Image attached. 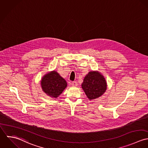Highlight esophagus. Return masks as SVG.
Instances as JSON below:
<instances>
[{
  "label": "esophagus",
  "mask_w": 148,
  "mask_h": 148,
  "mask_svg": "<svg viewBox=\"0 0 148 148\" xmlns=\"http://www.w3.org/2000/svg\"><path fill=\"white\" fill-rule=\"evenodd\" d=\"M71 85H72L73 86L76 87V86H78V84H77V82H75V81H73V82H71Z\"/></svg>",
  "instance_id": "esophagus-1"
}]
</instances>
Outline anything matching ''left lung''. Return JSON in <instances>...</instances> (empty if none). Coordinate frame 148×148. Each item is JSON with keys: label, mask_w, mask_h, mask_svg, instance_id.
I'll use <instances>...</instances> for the list:
<instances>
[{"label": "left lung", "mask_w": 148, "mask_h": 148, "mask_svg": "<svg viewBox=\"0 0 148 148\" xmlns=\"http://www.w3.org/2000/svg\"><path fill=\"white\" fill-rule=\"evenodd\" d=\"M82 88L90 101L101 97L107 89L104 76L98 71H91L84 79Z\"/></svg>", "instance_id": "1"}]
</instances>
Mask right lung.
<instances>
[{"mask_svg":"<svg viewBox=\"0 0 148 148\" xmlns=\"http://www.w3.org/2000/svg\"><path fill=\"white\" fill-rule=\"evenodd\" d=\"M42 91L47 95L57 98L67 86L65 79L56 71H51L43 76L40 80Z\"/></svg>","mask_w":148,"mask_h":148,"instance_id":"1","label":"right lung"}]
</instances>
